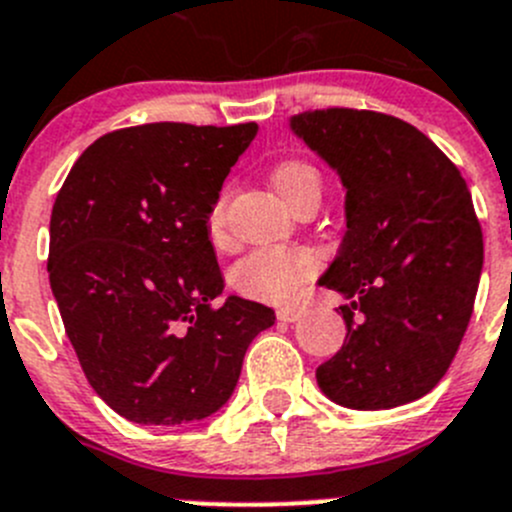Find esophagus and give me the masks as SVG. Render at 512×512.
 Returning a JSON list of instances; mask_svg holds the SVG:
<instances>
[{
	"mask_svg": "<svg viewBox=\"0 0 512 512\" xmlns=\"http://www.w3.org/2000/svg\"><path fill=\"white\" fill-rule=\"evenodd\" d=\"M277 317H280L282 322H295L302 317V310H297V307H280V310H277Z\"/></svg>",
	"mask_w": 512,
	"mask_h": 512,
	"instance_id": "esophagus-1",
	"label": "esophagus"
}]
</instances>
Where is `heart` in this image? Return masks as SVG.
Masks as SVG:
<instances>
[{
    "mask_svg": "<svg viewBox=\"0 0 512 512\" xmlns=\"http://www.w3.org/2000/svg\"><path fill=\"white\" fill-rule=\"evenodd\" d=\"M272 185L277 195L295 207L307 190H320V175L302 160H285L272 170ZM207 235L215 245L230 242L227 230V190L215 197L207 210ZM322 270V255L315 247H260L242 257L232 270V285L240 295L262 302H290L317 272Z\"/></svg>",
    "mask_w": 512,
    "mask_h": 512,
    "instance_id": "1",
    "label": "heart"
}]
</instances>
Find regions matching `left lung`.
Instances as JSON below:
<instances>
[{"label":"left lung","mask_w":512,"mask_h":512,"mask_svg":"<svg viewBox=\"0 0 512 512\" xmlns=\"http://www.w3.org/2000/svg\"><path fill=\"white\" fill-rule=\"evenodd\" d=\"M292 130L347 187V232L325 277L347 295L342 350L317 367L335 403L388 410L448 372L473 315L483 230L458 167L418 127L372 109H307Z\"/></svg>","instance_id":"left-lung-1"}]
</instances>
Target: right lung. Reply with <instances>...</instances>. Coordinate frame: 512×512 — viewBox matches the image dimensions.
Here are the masks:
<instances>
[{
	"label": "right lung",
	"mask_w": 512,
	"mask_h": 512,
	"mask_svg": "<svg viewBox=\"0 0 512 512\" xmlns=\"http://www.w3.org/2000/svg\"><path fill=\"white\" fill-rule=\"evenodd\" d=\"M257 124L155 122L94 140L49 220V285L94 393L142 425L227 403L275 310L222 292L207 210Z\"/></svg>",
	"instance_id": "1"
}]
</instances>
